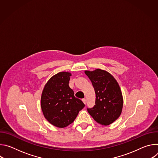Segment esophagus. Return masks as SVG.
Listing matches in <instances>:
<instances>
[{
	"label": "esophagus",
	"mask_w": 158,
	"mask_h": 158,
	"mask_svg": "<svg viewBox=\"0 0 158 158\" xmlns=\"http://www.w3.org/2000/svg\"><path fill=\"white\" fill-rule=\"evenodd\" d=\"M82 102L85 104H86V100H85V99H82Z\"/></svg>",
	"instance_id": "esophagus-1"
}]
</instances>
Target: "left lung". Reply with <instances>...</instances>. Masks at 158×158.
<instances>
[{"label":"left lung","instance_id":"1","mask_svg":"<svg viewBox=\"0 0 158 158\" xmlns=\"http://www.w3.org/2000/svg\"><path fill=\"white\" fill-rule=\"evenodd\" d=\"M95 90L96 102L87 111L93 119L102 126L114 123L121 115L123 98L116 79L106 71L97 69L85 71Z\"/></svg>","mask_w":158,"mask_h":158}]
</instances>
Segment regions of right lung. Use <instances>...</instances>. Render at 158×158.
<instances>
[{"mask_svg": "<svg viewBox=\"0 0 158 158\" xmlns=\"http://www.w3.org/2000/svg\"><path fill=\"white\" fill-rule=\"evenodd\" d=\"M71 73L60 72L45 85L41 95L40 106L44 116L53 126L62 128L74 122L79 112L85 106L74 96L69 86Z\"/></svg>", "mask_w": 158, "mask_h": 158, "instance_id": "right-lung-1", "label": "right lung"}]
</instances>
